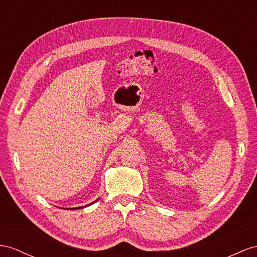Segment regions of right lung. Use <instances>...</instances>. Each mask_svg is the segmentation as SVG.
<instances>
[{"label": "right lung", "mask_w": 257, "mask_h": 257, "mask_svg": "<svg viewBox=\"0 0 257 257\" xmlns=\"http://www.w3.org/2000/svg\"><path fill=\"white\" fill-rule=\"evenodd\" d=\"M94 203V202H93ZM92 204V203H91ZM89 205H90V204H89ZM89 205H85V206H89ZM80 209V208H83V206H80V207H74V208H69V209Z\"/></svg>", "instance_id": "1"}]
</instances>
